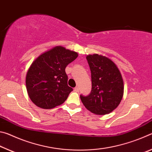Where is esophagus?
I'll use <instances>...</instances> for the list:
<instances>
[{"label":"esophagus","mask_w":152,"mask_h":152,"mask_svg":"<svg viewBox=\"0 0 152 152\" xmlns=\"http://www.w3.org/2000/svg\"><path fill=\"white\" fill-rule=\"evenodd\" d=\"M74 91H75L76 92H79V91H80V89H79V88L78 86L77 87H75V88H74Z\"/></svg>","instance_id":"esophagus-1"}]
</instances>
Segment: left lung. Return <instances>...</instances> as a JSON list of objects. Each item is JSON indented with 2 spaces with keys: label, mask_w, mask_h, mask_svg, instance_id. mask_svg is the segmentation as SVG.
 Listing matches in <instances>:
<instances>
[{
  "label": "left lung",
  "mask_w": 152,
  "mask_h": 152,
  "mask_svg": "<svg viewBox=\"0 0 152 152\" xmlns=\"http://www.w3.org/2000/svg\"><path fill=\"white\" fill-rule=\"evenodd\" d=\"M91 72L92 90L88 96L80 95L87 109L104 115L119 106L124 92V84L116 64L106 56L94 53L86 56Z\"/></svg>",
  "instance_id": "8db88e82"
}]
</instances>
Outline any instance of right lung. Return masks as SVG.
Returning <instances> with one entry per match:
<instances>
[{
  "instance_id": "add662e5",
  "label": "right lung",
  "mask_w": 152,
  "mask_h": 152,
  "mask_svg": "<svg viewBox=\"0 0 152 152\" xmlns=\"http://www.w3.org/2000/svg\"><path fill=\"white\" fill-rule=\"evenodd\" d=\"M78 56L60 45L45 51L33 61L25 83L28 95L36 106L50 109L65 102L73 90L68 86L65 69Z\"/></svg>"
}]
</instances>
